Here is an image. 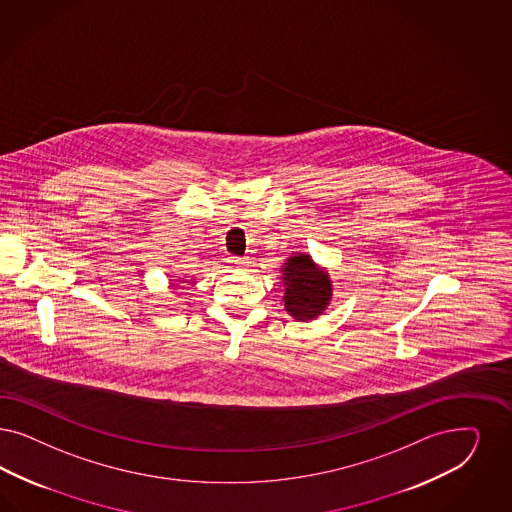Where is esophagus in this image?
Segmentation results:
<instances>
[{
	"mask_svg": "<svg viewBox=\"0 0 512 512\" xmlns=\"http://www.w3.org/2000/svg\"><path fill=\"white\" fill-rule=\"evenodd\" d=\"M246 263H247L246 257H230V259H229V265L236 266V268H238V266H244V265H246Z\"/></svg>",
	"mask_w": 512,
	"mask_h": 512,
	"instance_id": "obj_1",
	"label": "esophagus"
}]
</instances>
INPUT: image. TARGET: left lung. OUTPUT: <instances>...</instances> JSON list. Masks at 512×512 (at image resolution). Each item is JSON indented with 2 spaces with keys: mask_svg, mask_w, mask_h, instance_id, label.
Masks as SVG:
<instances>
[{
  "mask_svg": "<svg viewBox=\"0 0 512 512\" xmlns=\"http://www.w3.org/2000/svg\"><path fill=\"white\" fill-rule=\"evenodd\" d=\"M282 272L283 302L289 316L297 321H310L321 316L333 297L329 274L306 253L289 257Z\"/></svg>",
  "mask_w": 512,
  "mask_h": 512,
  "instance_id": "obj_1",
  "label": "left lung"
}]
</instances>
